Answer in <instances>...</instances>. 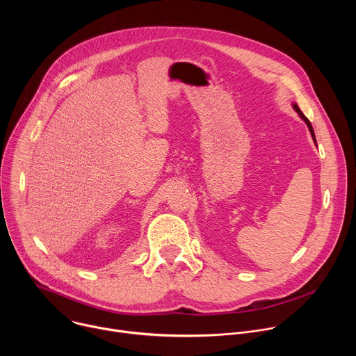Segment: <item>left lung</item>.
Listing matches in <instances>:
<instances>
[{"instance_id":"obj_1","label":"left lung","mask_w":356,"mask_h":356,"mask_svg":"<svg viewBox=\"0 0 356 356\" xmlns=\"http://www.w3.org/2000/svg\"><path fill=\"white\" fill-rule=\"evenodd\" d=\"M293 107H294V110L298 113V115L304 120V121H306V124H307V127H309V129H310V132H312V136L314 138V140H316V135H314V131H313V127H312V124H310V121H309V118L306 117V115H304L302 113H301V110L297 107V104H293Z\"/></svg>"}]
</instances>
